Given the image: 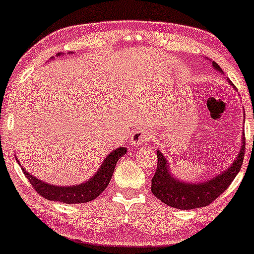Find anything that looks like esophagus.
Masks as SVG:
<instances>
[{
  "instance_id": "esophagus-1",
  "label": "esophagus",
  "mask_w": 254,
  "mask_h": 254,
  "mask_svg": "<svg viewBox=\"0 0 254 254\" xmlns=\"http://www.w3.org/2000/svg\"><path fill=\"white\" fill-rule=\"evenodd\" d=\"M150 139H151V135L149 131L141 129V130L135 131V132L131 135L130 143L132 147H139V145H142V143H144V142L147 141H150Z\"/></svg>"
}]
</instances>
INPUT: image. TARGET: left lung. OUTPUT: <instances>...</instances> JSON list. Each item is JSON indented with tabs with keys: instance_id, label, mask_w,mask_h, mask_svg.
<instances>
[{
	"instance_id": "1",
	"label": "left lung",
	"mask_w": 254,
	"mask_h": 254,
	"mask_svg": "<svg viewBox=\"0 0 254 254\" xmlns=\"http://www.w3.org/2000/svg\"><path fill=\"white\" fill-rule=\"evenodd\" d=\"M212 66L217 71H222L217 63L212 62ZM241 141L243 145L240 153L228 170L217 174L210 180L198 184L183 183L172 177L167 160L161 151L157 150V168L151 179V192L162 203L182 210H190L209 205L228 189L234 178L238 176L244 161L245 137H243Z\"/></svg>"
}]
</instances>
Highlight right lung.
Returning <instances> with one entry per match:
<instances>
[{"mask_svg": "<svg viewBox=\"0 0 254 254\" xmlns=\"http://www.w3.org/2000/svg\"><path fill=\"white\" fill-rule=\"evenodd\" d=\"M61 55L62 54H58L57 56H61ZM125 153H127V148L125 147L117 148L116 150H113L112 153H110L106 156L103 165L100 166V168L94 176L90 178L89 180H87L86 183H81L75 186L50 185V184L44 183L42 180L37 179L36 177L31 176L28 172H26L22 167L21 168L26 178L30 180L34 190L46 199L65 204L86 203L95 199L107 188L111 178L113 176V172H115L116 164Z\"/></svg>", "mask_w": 254, "mask_h": 254, "instance_id": "right-lung-1", "label": "right lung"}]
</instances>
